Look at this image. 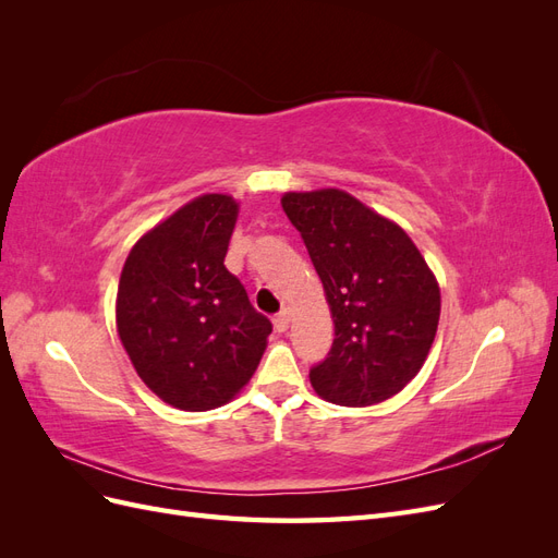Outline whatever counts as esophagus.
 Returning a JSON list of instances; mask_svg holds the SVG:
<instances>
[{
    "label": "esophagus",
    "mask_w": 558,
    "mask_h": 558,
    "mask_svg": "<svg viewBox=\"0 0 558 558\" xmlns=\"http://www.w3.org/2000/svg\"><path fill=\"white\" fill-rule=\"evenodd\" d=\"M291 326V310H281L277 316H275V328L277 332H286Z\"/></svg>",
    "instance_id": "esophagus-1"
}]
</instances>
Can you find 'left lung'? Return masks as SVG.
<instances>
[{
    "mask_svg": "<svg viewBox=\"0 0 558 558\" xmlns=\"http://www.w3.org/2000/svg\"><path fill=\"white\" fill-rule=\"evenodd\" d=\"M330 305L335 340L310 369L314 391L344 408L384 402L424 365L440 320V286L400 226L344 191L286 193Z\"/></svg>",
    "mask_w": 558,
    "mask_h": 558,
    "instance_id": "8db88e82",
    "label": "left lung"
}]
</instances>
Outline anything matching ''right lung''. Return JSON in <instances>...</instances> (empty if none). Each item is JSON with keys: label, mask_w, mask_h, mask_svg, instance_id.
<instances>
[{"label": "right lung", "mask_w": 558, "mask_h": 558, "mask_svg": "<svg viewBox=\"0 0 558 558\" xmlns=\"http://www.w3.org/2000/svg\"><path fill=\"white\" fill-rule=\"evenodd\" d=\"M240 205L209 193L132 246L116 326L142 381L185 412L221 408L256 373L272 324L223 265Z\"/></svg>", "instance_id": "1"}]
</instances>
